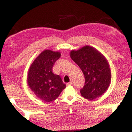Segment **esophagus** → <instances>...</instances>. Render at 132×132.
Listing matches in <instances>:
<instances>
[{
	"label": "esophagus",
	"instance_id": "1",
	"mask_svg": "<svg viewBox=\"0 0 132 132\" xmlns=\"http://www.w3.org/2000/svg\"><path fill=\"white\" fill-rule=\"evenodd\" d=\"M66 84H67V86H71V85L72 84V82L70 81V82H68V83H67Z\"/></svg>",
	"mask_w": 132,
	"mask_h": 132
}]
</instances>
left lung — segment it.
Wrapping results in <instances>:
<instances>
[{
  "instance_id": "8db88e82",
  "label": "left lung",
  "mask_w": 132,
  "mask_h": 132,
  "mask_svg": "<svg viewBox=\"0 0 132 132\" xmlns=\"http://www.w3.org/2000/svg\"><path fill=\"white\" fill-rule=\"evenodd\" d=\"M70 56L84 76V86L80 90L82 97L93 100L105 93L111 81V68L106 57L89 45L71 50Z\"/></svg>"
}]
</instances>
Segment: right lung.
<instances>
[{"label":"right lung","instance_id":"add662e5","mask_svg":"<svg viewBox=\"0 0 132 132\" xmlns=\"http://www.w3.org/2000/svg\"><path fill=\"white\" fill-rule=\"evenodd\" d=\"M61 55L59 52L44 50L35 58L29 68V88L36 97L44 102L54 101L66 88L61 77L52 72L53 64Z\"/></svg>","mask_w":132,"mask_h":132}]
</instances>
